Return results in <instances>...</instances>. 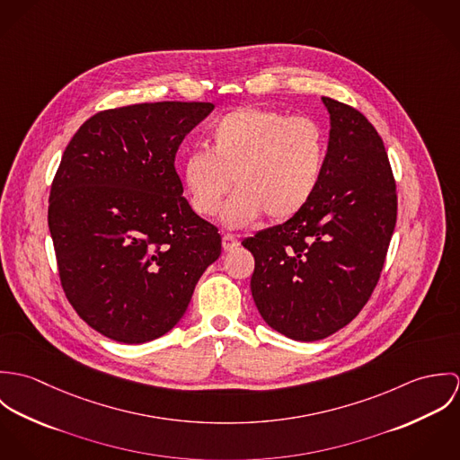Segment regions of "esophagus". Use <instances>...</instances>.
<instances>
[{
	"mask_svg": "<svg viewBox=\"0 0 460 460\" xmlns=\"http://www.w3.org/2000/svg\"><path fill=\"white\" fill-rule=\"evenodd\" d=\"M237 246H239V239L235 235H232V234H225L223 235V250L225 252H230V250H234Z\"/></svg>",
	"mask_w": 460,
	"mask_h": 460,
	"instance_id": "34e87169",
	"label": "esophagus"
}]
</instances>
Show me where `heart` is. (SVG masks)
Wrapping results in <instances>:
<instances>
[{
    "mask_svg": "<svg viewBox=\"0 0 460 460\" xmlns=\"http://www.w3.org/2000/svg\"><path fill=\"white\" fill-rule=\"evenodd\" d=\"M326 155V132L314 119L248 106L212 124L210 148L186 157L182 179L199 216H216L234 182L237 193L225 208L226 225H250L262 214L283 221L315 195Z\"/></svg>",
    "mask_w": 460,
    "mask_h": 460,
    "instance_id": "obj_1",
    "label": "heart"
}]
</instances>
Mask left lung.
<instances>
[{"mask_svg":"<svg viewBox=\"0 0 460 460\" xmlns=\"http://www.w3.org/2000/svg\"><path fill=\"white\" fill-rule=\"evenodd\" d=\"M329 141L323 181L283 225L243 241L255 257L253 301L267 326L317 341L370 299L396 223V191L381 136L358 110L323 97Z\"/></svg>","mask_w":460,"mask_h":460,"instance_id":"8db88e82","label":"left lung"}]
</instances>
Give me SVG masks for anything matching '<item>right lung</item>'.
Here are the masks:
<instances>
[{
    "label": "right lung",
    "mask_w": 460,
    "mask_h": 460,
    "mask_svg": "<svg viewBox=\"0 0 460 460\" xmlns=\"http://www.w3.org/2000/svg\"><path fill=\"white\" fill-rule=\"evenodd\" d=\"M210 102L106 110L72 136L55 175L48 223L60 281L77 315L122 343L173 328L221 235L182 197L175 154Z\"/></svg>",
    "instance_id": "add662e5"
}]
</instances>
